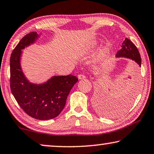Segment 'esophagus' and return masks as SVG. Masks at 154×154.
Segmentation results:
<instances>
[{
	"instance_id": "esophagus-1",
	"label": "esophagus",
	"mask_w": 154,
	"mask_h": 154,
	"mask_svg": "<svg viewBox=\"0 0 154 154\" xmlns=\"http://www.w3.org/2000/svg\"><path fill=\"white\" fill-rule=\"evenodd\" d=\"M86 77L85 75H82V74H79V75H78V79H85Z\"/></svg>"
}]
</instances>
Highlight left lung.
Returning <instances> with one entry per match:
<instances>
[{
  "label": "left lung",
  "instance_id": "8db88e82",
  "mask_svg": "<svg viewBox=\"0 0 154 154\" xmlns=\"http://www.w3.org/2000/svg\"><path fill=\"white\" fill-rule=\"evenodd\" d=\"M121 47H122V48H121L119 51H118L117 53H116V57H125L131 58L132 60H135V61L141 67V57H140L139 51H138L137 47L133 44V42H132V41H131L129 39H128L126 38L122 43V46H121ZM130 79H131V77H130ZM107 90L109 91V88H108ZM107 91V93L108 92L107 91ZM105 100V99L103 98H101L100 100H99L98 105V110L100 112V113L103 114V115H112L113 110L112 109V107L110 105H109V103H107V101Z\"/></svg>",
  "mask_w": 154,
  "mask_h": 154
}]
</instances>
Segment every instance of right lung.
<instances>
[{
    "label": "right lung",
    "mask_w": 154,
    "mask_h": 154,
    "mask_svg": "<svg viewBox=\"0 0 154 154\" xmlns=\"http://www.w3.org/2000/svg\"><path fill=\"white\" fill-rule=\"evenodd\" d=\"M38 35L31 32L19 41L10 56V89L21 109L31 117L49 120L63 109L66 100L78 79L72 75L54 76L43 84L30 83L20 66L21 49L33 43Z\"/></svg>",
    "instance_id": "right-lung-1"
}]
</instances>
